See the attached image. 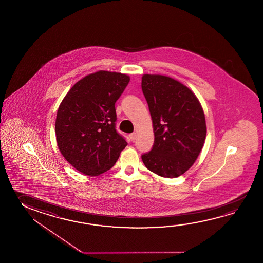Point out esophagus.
<instances>
[{
	"instance_id": "1",
	"label": "esophagus",
	"mask_w": 263,
	"mask_h": 263,
	"mask_svg": "<svg viewBox=\"0 0 263 263\" xmlns=\"http://www.w3.org/2000/svg\"><path fill=\"white\" fill-rule=\"evenodd\" d=\"M129 138H130V139H131V140H135V139H136V138H137V134H136V133L130 134Z\"/></svg>"
}]
</instances>
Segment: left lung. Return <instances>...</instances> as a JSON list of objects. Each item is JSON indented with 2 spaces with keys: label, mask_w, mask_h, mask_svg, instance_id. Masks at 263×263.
<instances>
[{
  "label": "left lung",
  "mask_w": 263,
  "mask_h": 263,
  "mask_svg": "<svg viewBox=\"0 0 263 263\" xmlns=\"http://www.w3.org/2000/svg\"><path fill=\"white\" fill-rule=\"evenodd\" d=\"M141 87L155 136L143 162L159 176L179 177L192 167L205 140L202 106L189 88L172 78L145 74Z\"/></svg>",
  "instance_id": "8db88e82"
}]
</instances>
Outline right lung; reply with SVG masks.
Wrapping results in <instances>:
<instances>
[{
  "label": "right lung",
  "instance_id": "right-lung-1",
  "mask_svg": "<svg viewBox=\"0 0 263 263\" xmlns=\"http://www.w3.org/2000/svg\"><path fill=\"white\" fill-rule=\"evenodd\" d=\"M130 79L100 70L74 85L57 114V143L65 159L79 172L96 176L116 164L127 143L117 132L116 102Z\"/></svg>",
  "mask_w": 263,
  "mask_h": 263
}]
</instances>
